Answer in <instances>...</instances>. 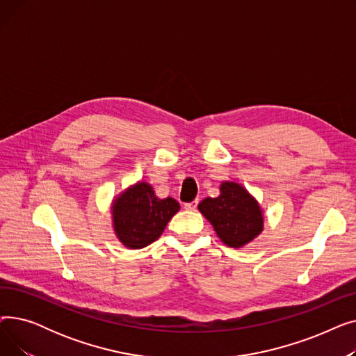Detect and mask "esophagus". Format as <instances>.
Returning <instances> with one entry per match:
<instances>
[{"label": "esophagus", "instance_id": "1", "mask_svg": "<svg viewBox=\"0 0 356 356\" xmlns=\"http://www.w3.org/2000/svg\"><path fill=\"white\" fill-rule=\"evenodd\" d=\"M197 202H199V200H193V202H191V203H184V209H186V211H196Z\"/></svg>", "mask_w": 356, "mask_h": 356}]
</instances>
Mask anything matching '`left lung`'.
<instances>
[{
	"label": "left lung",
	"instance_id": "1",
	"mask_svg": "<svg viewBox=\"0 0 356 356\" xmlns=\"http://www.w3.org/2000/svg\"><path fill=\"white\" fill-rule=\"evenodd\" d=\"M218 197L203 199L197 209L223 244L242 248L264 229V215L257 199L235 181H222Z\"/></svg>",
	"mask_w": 356,
	"mask_h": 356
}]
</instances>
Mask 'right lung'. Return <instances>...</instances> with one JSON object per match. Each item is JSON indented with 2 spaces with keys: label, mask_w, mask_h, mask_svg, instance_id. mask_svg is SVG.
Wrapping results in <instances>:
<instances>
[{
  "label": "right lung",
  "mask_w": 356,
  "mask_h": 356,
  "mask_svg": "<svg viewBox=\"0 0 356 356\" xmlns=\"http://www.w3.org/2000/svg\"><path fill=\"white\" fill-rule=\"evenodd\" d=\"M179 209L177 200L160 199L152 184L137 181L112 202V225L122 245L140 250L160 238L168 220Z\"/></svg>",
  "instance_id": "1"
}]
</instances>
